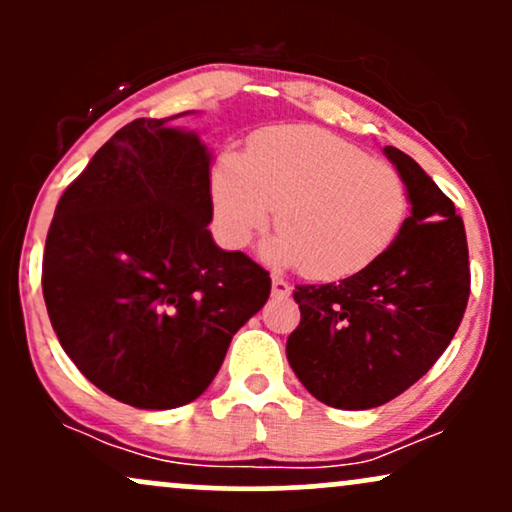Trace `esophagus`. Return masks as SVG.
Here are the masks:
<instances>
[{
	"mask_svg": "<svg viewBox=\"0 0 512 512\" xmlns=\"http://www.w3.org/2000/svg\"><path fill=\"white\" fill-rule=\"evenodd\" d=\"M272 293L276 298H286L291 293V284H289V281L281 279V276H274V279H272Z\"/></svg>",
	"mask_w": 512,
	"mask_h": 512,
	"instance_id": "esophagus-1",
	"label": "esophagus"
}]
</instances>
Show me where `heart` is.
Listing matches in <instances>:
<instances>
[{"label": "heart", "mask_w": 512, "mask_h": 512, "mask_svg": "<svg viewBox=\"0 0 512 512\" xmlns=\"http://www.w3.org/2000/svg\"><path fill=\"white\" fill-rule=\"evenodd\" d=\"M214 231L240 250L269 226L267 257L301 264L317 281L366 272L397 243L409 216L407 182L320 127H274L245 156H223L211 178Z\"/></svg>", "instance_id": "heart-1"}]
</instances>
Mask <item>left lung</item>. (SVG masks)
Here are the masks:
<instances>
[{"mask_svg":"<svg viewBox=\"0 0 512 512\" xmlns=\"http://www.w3.org/2000/svg\"><path fill=\"white\" fill-rule=\"evenodd\" d=\"M409 190L397 243L339 284L296 286L301 322L286 342L293 373L334 409H373L431 370L460 327L469 250L455 204L414 158L385 146Z\"/></svg>","mask_w":512,"mask_h":512,"instance_id":"1","label":"left lung"}]
</instances>
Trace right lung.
Here are the masks:
<instances>
[{"label":"right lung","mask_w":512,"mask_h":512,"mask_svg":"<svg viewBox=\"0 0 512 512\" xmlns=\"http://www.w3.org/2000/svg\"><path fill=\"white\" fill-rule=\"evenodd\" d=\"M139 117L64 190L43 257V296L62 349L98 390L137 409L192 402L272 279L209 233L207 146Z\"/></svg>","instance_id":"1"}]
</instances>
